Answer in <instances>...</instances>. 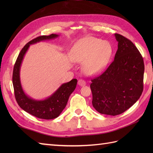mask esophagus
Listing matches in <instances>:
<instances>
[{
  "label": "esophagus",
  "mask_w": 153,
  "mask_h": 153,
  "mask_svg": "<svg viewBox=\"0 0 153 153\" xmlns=\"http://www.w3.org/2000/svg\"><path fill=\"white\" fill-rule=\"evenodd\" d=\"M78 85L79 86H84V85H86V82L83 79H79L78 81Z\"/></svg>",
  "instance_id": "34e87169"
}]
</instances>
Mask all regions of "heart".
Listing matches in <instances>:
<instances>
[{
  "instance_id": "heart-1",
  "label": "heart",
  "mask_w": 153,
  "mask_h": 153,
  "mask_svg": "<svg viewBox=\"0 0 153 153\" xmlns=\"http://www.w3.org/2000/svg\"><path fill=\"white\" fill-rule=\"evenodd\" d=\"M112 52V47L108 41L87 36L81 39L74 45L70 58L72 62L83 64L84 73L94 76L105 70Z\"/></svg>"
}]
</instances>
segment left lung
Returning <instances> with one entry per match:
<instances>
[{
	"instance_id": "obj_1",
	"label": "left lung",
	"mask_w": 153,
	"mask_h": 153,
	"mask_svg": "<svg viewBox=\"0 0 153 153\" xmlns=\"http://www.w3.org/2000/svg\"><path fill=\"white\" fill-rule=\"evenodd\" d=\"M114 36L118 43L114 60L90 85L93 107L110 116L125 112L140 98L145 70L143 59L134 44L120 34Z\"/></svg>"
}]
</instances>
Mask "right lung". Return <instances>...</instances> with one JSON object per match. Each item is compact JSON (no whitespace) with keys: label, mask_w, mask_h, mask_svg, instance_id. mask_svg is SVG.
I'll return each instance as SVG.
<instances>
[{"label":"right lung","mask_w":153,"mask_h":153,"mask_svg":"<svg viewBox=\"0 0 153 153\" xmlns=\"http://www.w3.org/2000/svg\"><path fill=\"white\" fill-rule=\"evenodd\" d=\"M58 37L59 35L57 34H51L48 36L43 35L29 42L19 53L13 70L12 83L15 98L18 105L24 111L41 119H54L60 114L66 107L70 95L76 89L77 80L73 79L69 82L62 83L50 97L45 99L37 100L28 96L23 89L20 81V68L25 54L31 45L54 39Z\"/></svg>","instance_id":"1"}]
</instances>
